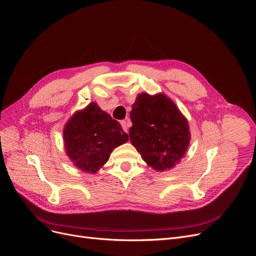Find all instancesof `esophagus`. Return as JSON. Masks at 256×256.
<instances>
[{"label": "esophagus", "mask_w": 256, "mask_h": 256, "mask_svg": "<svg viewBox=\"0 0 256 256\" xmlns=\"http://www.w3.org/2000/svg\"><path fill=\"white\" fill-rule=\"evenodd\" d=\"M120 124H121V126H122V128H124V130L126 132H128V126H130V120H122V121H120Z\"/></svg>", "instance_id": "34e87169"}]
</instances>
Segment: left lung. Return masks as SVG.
I'll return each mask as SVG.
<instances>
[{
    "label": "left lung",
    "mask_w": 256,
    "mask_h": 256,
    "mask_svg": "<svg viewBox=\"0 0 256 256\" xmlns=\"http://www.w3.org/2000/svg\"><path fill=\"white\" fill-rule=\"evenodd\" d=\"M130 142L154 170H170L183 157L190 140V128L168 97L139 94L130 110Z\"/></svg>",
    "instance_id": "1"
}]
</instances>
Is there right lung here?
<instances>
[{
    "mask_svg": "<svg viewBox=\"0 0 256 256\" xmlns=\"http://www.w3.org/2000/svg\"><path fill=\"white\" fill-rule=\"evenodd\" d=\"M64 139L66 154L73 163L82 170L94 174L128 136L117 120L92 102L68 121Z\"/></svg>",
    "mask_w": 256,
    "mask_h": 256,
    "instance_id": "add662e5",
    "label": "right lung"
}]
</instances>
